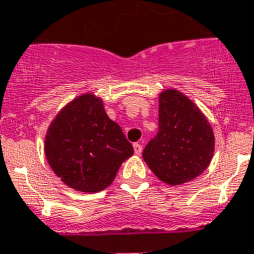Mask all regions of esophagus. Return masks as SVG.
<instances>
[{
    "label": "esophagus",
    "instance_id": "esophagus-1",
    "mask_svg": "<svg viewBox=\"0 0 254 254\" xmlns=\"http://www.w3.org/2000/svg\"><path fill=\"white\" fill-rule=\"evenodd\" d=\"M133 148H134V152H135L137 155H139V154L142 152V146L139 145V143H137V142H135V143H133Z\"/></svg>",
    "mask_w": 254,
    "mask_h": 254
}]
</instances>
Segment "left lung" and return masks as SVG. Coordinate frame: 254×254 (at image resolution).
<instances>
[{"label": "left lung", "mask_w": 254, "mask_h": 254, "mask_svg": "<svg viewBox=\"0 0 254 254\" xmlns=\"http://www.w3.org/2000/svg\"><path fill=\"white\" fill-rule=\"evenodd\" d=\"M214 152V134L195 104L177 90L159 96V129L142 152L163 183L180 185L203 172Z\"/></svg>", "instance_id": "1"}]
</instances>
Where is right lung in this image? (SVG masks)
<instances>
[{
    "label": "right lung",
    "mask_w": 254,
    "mask_h": 254,
    "mask_svg": "<svg viewBox=\"0 0 254 254\" xmlns=\"http://www.w3.org/2000/svg\"><path fill=\"white\" fill-rule=\"evenodd\" d=\"M133 146L107 116L103 102L86 94L57 115L45 137V155L66 185L95 193L111 185Z\"/></svg>",
    "instance_id": "obj_1"
}]
</instances>
